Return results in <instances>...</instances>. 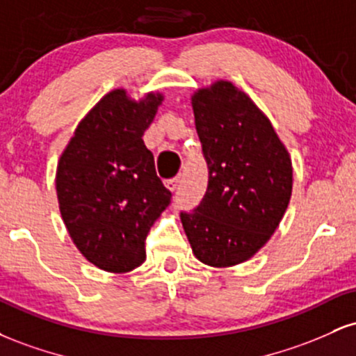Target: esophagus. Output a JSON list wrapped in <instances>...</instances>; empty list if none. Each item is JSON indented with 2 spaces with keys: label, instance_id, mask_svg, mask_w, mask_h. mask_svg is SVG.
I'll use <instances>...</instances> for the list:
<instances>
[{
  "label": "esophagus",
  "instance_id": "34e87169",
  "mask_svg": "<svg viewBox=\"0 0 356 356\" xmlns=\"http://www.w3.org/2000/svg\"><path fill=\"white\" fill-rule=\"evenodd\" d=\"M165 186H167V189L169 191H177V187H179V177H174V179H169V181H165Z\"/></svg>",
  "mask_w": 356,
  "mask_h": 356
}]
</instances>
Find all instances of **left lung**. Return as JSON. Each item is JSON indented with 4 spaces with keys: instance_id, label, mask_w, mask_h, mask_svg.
<instances>
[{
    "instance_id": "left-lung-1",
    "label": "left lung",
    "mask_w": 356,
    "mask_h": 356,
    "mask_svg": "<svg viewBox=\"0 0 356 356\" xmlns=\"http://www.w3.org/2000/svg\"><path fill=\"white\" fill-rule=\"evenodd\" d=\"M207 189L181 220L195 257L214 268L244 263L280 226L293 189L288 150L244 92L216 81L192 97Z\"/></svg>"
}]
</instances>
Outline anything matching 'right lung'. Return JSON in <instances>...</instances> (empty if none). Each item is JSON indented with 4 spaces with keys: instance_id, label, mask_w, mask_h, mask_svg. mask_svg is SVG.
<instances>
[{
    "instance_id": "obj_1",
    "label": "right lung",
    "mask_w": 356,
    "mask_h": 356,
    "mask_svg": "<svg viewBox=\"0 0 356 356\" xmlns=\"http://www.w3.org/2000/svg\"><path fill=\"white\" fill-rule=\"evenodd\" d=\"M161 102V93L136 102L113 90L80 122L60 157L61 218L79 251L104 271L144 263L147 234L172 199L142 140Z\"/></svg>"
}]
</instances>
